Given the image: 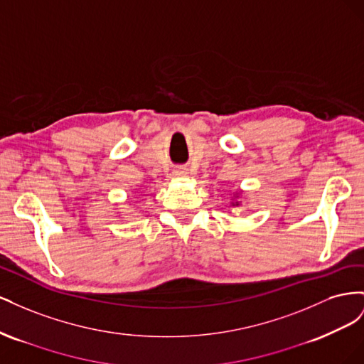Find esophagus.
<instances>
[{
  "label": "esophagus",
  "instance_id": "obj_1",
  "mask_svg": "<svg viewBox=\"0 0 364 364\" xmlns=\"http://www.w3.org/2000/svg\"><path fill=\"white\" fill-rule=\"evenodd\" d=\"M186 174H188V168L183 167V165H181V167L174 170V176H178V178H185Z\"/></svg>",
  "mask_w": 364,
  "mask_h": 364
}]
</instances>
